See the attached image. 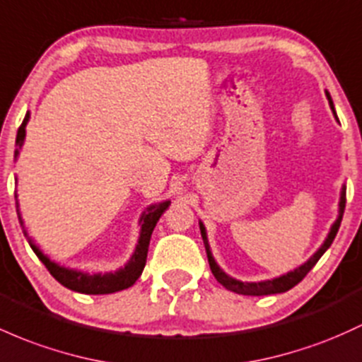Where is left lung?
Masks as SVG:
<instances>
[{"label":"left lung","instance_id":"left-lung-1","mask_svg":"<svg viewBox=\"0 0 362 362\" xmlns=\"http://www.w3.org/2000/svg\"><path fill=\"white\" fill-rule=\"evenodd\" d=\"M325 93H327L329 108H332L333 115H335V120L339 122V117H337V111H335V106H333L332 96H329L328 90H325ZM344 209H345V185H342V192H340L339 216H337L335 223H333L332 228H329L327 239H325L323 244H321V247L317 249V251L313 254V256L309 257V259L305 261L304 264H300L299 268H296L293 272H288V273H285V275L272 278V280H264V281H240V280H235V278L226 275L223 269H221L220 266L216 264V261H214L211 249H209L208 235H206V226L202 225V221H199L201 235H202V240H204L206 254H208L209 268H211L214 278H216V280L220 281V284L223 285L225 288H228V291H232L235 293H242V296H269V293H281V292L291 291L292 287H296V285L299 284V281L303 280V278L308 275L309 272H311L313 266H315L317 261H320V257L323 256V254L327 252V249L329 247V245H332V242H333V239H335L337 232H339V228H340V221H342Z\"/></svg>","mask_w":362,"mask_h":362}]
</instances>
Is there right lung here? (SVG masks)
<instances>
[{
	"label": "right lung",
	"mask_w": 362,
	"mask_h": 362,
	"mask_svg": "<svg viewBox=\"0 0 362 362\" xmlns=\"http://www.w3.org/2000/svg\"><path fill=\"white\" fill-rule=\"evenodd\" d=\"M30 113L27 111L25 118H23L22 125L18 127L17 132V149H15V160L18 156V151L22 149L23 141H25V125L29 122ZM17 197V194H15ZM170 206V201H161L158 204H151L144 213H142L141 220H139V225H141V233H139V240L136 245V251H134L132 256H130L129 263H127L123 268L117 269L113 273H84L78 272V269H70L65 268V266H59L54 261H51L49 257L46 256L37 245L34 244V240L27 235L25 228H23V235L27 237L29 240L30 247L35 252V256L42 261V264L46 266L47 272L51 273L63 287L70 288V291L81 292V293H93V296H99V293H113L118 291H123V288H129L136 284V280L141 276L142 269L146 266V257H148V249H149V240H151V233H153L154 226H156L158 220L161 218V214L166 211V208ZM17 213H18V220L20 225L23 226L22 216H20L18 211V202H17Z\"/></svg>",
	"instance_id": "right-lung-1"
}]
</instances>
